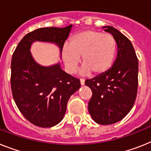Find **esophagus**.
I'll list each match as a JSON object with an SVG mask.
<instances>
[{"label":"esophagus","instance_id":"esophagus-1","mask_svg":"<svg viewBox=\"0 0 151 151\" xmlns=\"http://www.w3.org/2000/svg\"><path fill=\"white\" fill-rule=\"evenodd\" d=\"M80 81H81V85H83V84H84L85 80L83 79V78H81V79H80Z\"/></svg>","mask_w":151,"mask_h":151}]
</instances>
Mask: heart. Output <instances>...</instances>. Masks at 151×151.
<instances>
[{
    "label": "heart",
    "mask_w": 151,
    "mask_h": 151,
    "mask_svg": "<svg viewBox=\"0 0 151 151\" xmlns=\"http://www.w3.org/2000/svg\"><path fill=\"white\" fill-rule=\"evenodd\" d=\"M116 41L111 35L95 30L76 33L70 39L69 45L63 49L65 65L70 73L75 71L82 56V73L93 75L106 73L112 67L116 53Z\"/></svg>",
    "instance_id": "b5f03b06"
}]
</instances>
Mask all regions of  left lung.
I'll return each mask as SVG.
<instances>
[{"label":"left lung","instance_id":"obj_1","mask_svg":"<svg viewBox=\"0 0 151 151\" xmlns=\"http://www.w3.org/2000/svg\"><path fill=\"white\" fill-rule=\"evenodd\" d=\"M104 28L116 40V59L106 73L86 80L85 84L92 91L88 103L92 118L99 124L109 125L122 120L134 106L138 87V59L126 36L113 27Z\"/></svg>","mask_w":151,"mask_h":151}]
</instances>
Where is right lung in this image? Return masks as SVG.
Here are the masks:
<instances>
[{
	"mask_svg": "<svg viewBox=\"0 0 151 151\" xmlns=\"http://www.w3.org/2000/svg\"><path fill=\"white\" fill-rule=\"evenodd\" d=\"M72 24L65 27H44L27 34L11 59V87L19 111L31 124L50 127L61 121L70 97L81 87L80 80L60 68V64L42 67L30 52L36 40L57 44L62 51Z\"/></svg>",
	"mask_w": 151,
	"mask_h": 151,
	"instance_id": "obj_1",
	"label": "right lung"
}]
</instances>
